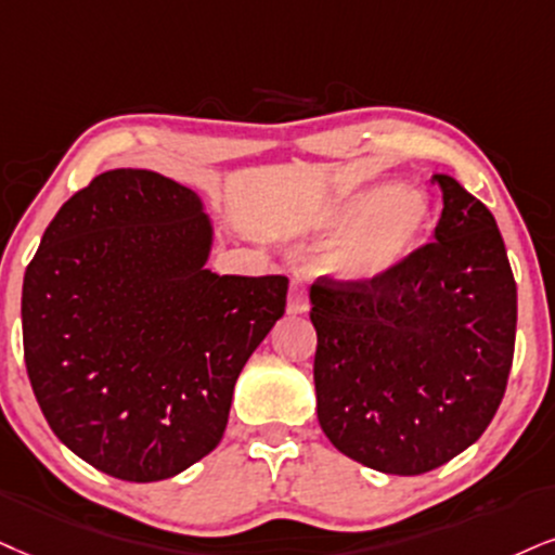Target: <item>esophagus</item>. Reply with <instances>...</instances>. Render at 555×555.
<instances>
[{
	"label": "esophagus",
	"mask_w": 555,
	"mask_h": 555,
	"mask_svg": "<svg viewBox=\"0 0 555 555\" xmlns=\"http://www.w3.org/2000/svg\"><path fill=\"white\" fill-rule=\"evenodd\" d=\"M309 311V291L304 280H293L288 291V313H306Z\"/></svg>",
	"instance_id": "1"
}]
</instances>
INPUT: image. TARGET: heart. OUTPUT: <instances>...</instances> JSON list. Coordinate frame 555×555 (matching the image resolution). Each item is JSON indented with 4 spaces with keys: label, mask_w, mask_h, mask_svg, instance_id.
Segmentation results:
<instances>
[{
    "label": "heart",
    "mask_w": 555,
    "mask_h": 555,
    "mask_svg": "<svg viewBox=\"0 0 555 555\" xmlns=\"http://www.w3.org/2000/svg\"><path fill=\"white\" fill-rule=\"evenodd\" d=\"M429 223L433 203L420 190L403 184L352 190L317 218L319 234L334 236L321 251V267L345 283H378L420 249Z\"/></svg>",
    "instance_id": "obj_1"
}]
</instances>
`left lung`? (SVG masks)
<instances>
[{"instance_id":"left-lung-1","label":"left lung","mask_w":555,"mask_h":555,"mask_svg":"<svg viewBox=\"0 0 555 555\" xmlns=\"http://www.w3.org/2000/svg\"><path fill=\"white\" fill-rule=\"evenodd\" d=\"M442 216L393 275L311 285L317 414L334 448L391 476H420L470 448L507 388L517 285L494 216L435 175Z\"/></svg>"}]
</instances>
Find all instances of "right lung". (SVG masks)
<instances>
[{
	"label": "right lung",
	"instance_id": "1",
	"mask_svg": "<svg viewBox=\"0 0 555 555\" xmlns=\"http://www.w3.org/2000/svg\"><path fill=\"white\" fill-rule=\"evenodd\" d=\"M201 195L102 172L61 205L23 280V347L53 435L120 481H162L221 442L238 373L288 278L216 275Z\"/></svg>",
	"mask_w": 555,
	"mask_h": 555
}]
</instances>
